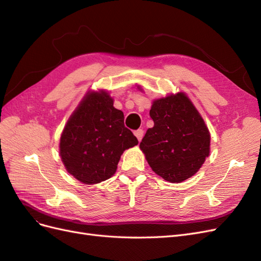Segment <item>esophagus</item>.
Here are the masks:
<instances>
[{
	"label": "esophagus",
	"mask_w": 261,
	"mask_h": 261,
	"mask_svg": "<svg viewBox=\"0 0 261 261\" xmlns=\"http://www.w3.org/2000/svg\"><path fill=\"white\" fill-rule=\"evenodd\" d=\"M134 134H135V136L137 137L138 141H140L144 137V130L143 129H137V130L134 132Z\"/></svg>",
	"instance_id": "34e87169"
}]
</instances>
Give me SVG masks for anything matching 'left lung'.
I'll use <instances>...</instances> for the list:
<instances>
[{"instance_id": "left-lung-1", "label": "left lung", "mask_w": 261, "mask_h": 261, "mask_svg": "<svg viewBox=\"0 0 261 261\" xmlns=\"http://www.w3.org/2000/svg\"><path fill=\"white\" fill-rule=\"evenodd\" d=\"M154 123L140 149L154 173L171 183H180L198 171L209 155L210 134L202 117L185 93L153 101Z\"/></svg>"}]
</instances>
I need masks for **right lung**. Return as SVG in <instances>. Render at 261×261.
I'll use <instances>...</instances> for the list:
<instances>
[{"label": "right lung", "instance_id": "add662e5", "mask_svg": "<svg viewBox=\"0 0 261 261\" xmlns=\"http://www.w3.org/2000/svg\"><path fill=\"white\" fill-rule=\"evenodd\" d=\"M138 144L124 114L105 91L87 94L62 133L60 153L69 174L85 184L111 177L124 150Z\"/></svg>", "mask_w": 261, "mask_h": 261}]
</instances>
